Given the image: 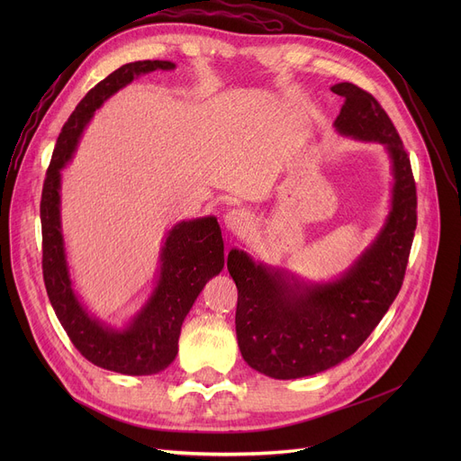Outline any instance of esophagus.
Returning <instances> with one entry per match:
<instances>
[{"mask_svg":"<svg viewBox=\"0 0 461 461\" xmlns=\"http://www.w3.org/2000/svg\"><path fill=\"white\" fill-rule=\"evenodd\" d=\"M224 224L233 233H243L252 224V214L247 209H231L224 216Z\"/></svg>","mask_w":461,"mask_h":461,"instance_id":"esophagus-1","label":"esophagus"}]
</instances>
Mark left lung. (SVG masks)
<instances>
[{
    "label": "left lung",
    "mask_w": 461,
    "mask_h": 461,
    "mask_svg": "<svg viewBox=\"0 0 461 461\" xmlns=\"http://www.w3.org/2000/svg\"><path fill=\"white\" fill-rule=\"evenodd\" d=\"M338 134L381 143L391 158V211L370 247L334 280L308 282L233 249L228 271L237 285L235 330L240 355L259 374L297 379L351 357L396 299L417 228V188L391 117L370 93L342 82Z\"/></svg>",
    "instance_id": "left-lung-1"
}]
</instances>
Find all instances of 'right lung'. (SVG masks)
<instances>
[{
  "label": "right lung",
  "mask_w": 461,
  "mask_h": 461,
  "mask_svg": "<svg viewBox=\"0 0 461 461\" xmlns=\"http://www.w3.org/2000/svg\"><path fill=\"white\" fill-rule=\"evenodd\" d=\"M174 68L172 61H134L96 84L63 125L42 186V276L48 299L70 342L89 362L125 375H153L172 365L186 313L203 285L224 269L222 231L216 216L181 221L169 230L149 299L123 329H113L91 316L72 287L61 230V169L75 155L93 113L112 95L141 75Z\"/></svg>",
  "instance_id": "add662e5"
}]
</instances>
